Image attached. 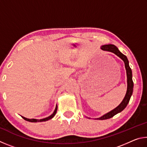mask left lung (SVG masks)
<instances>
[{"label":"left lung","instance_id":"obj_1","mask_svg":"<svg viewBox=\"0 0 147 147\" xmlns=\"http://www.w3.org/2000/svg\"><path fill=\"white\" fill-rule=\"evenodd\" d=\"M101 49L103 50V51L111 52V53H114L116 54L117 56H119L121 59H123L124 63V66H125L126 68V76H127V91H126L125 96H124L123 101L121 102V103L119 104L117 108L113 109V110L107 113L105 115L100 117L96 119H98V120H105V119H108L113 117L114 115H115L116 114L121 112V111L126 108V106L128 105L131 94H132L133 93L134 82L132 80V72H131V68L130 67V66H129V61L127 59V57L125 55H124L123 54H122L121 52L119 51L117 47L114 45H102L101 47Z\"/></svg>","mask_w":147,"mask_h":147}]
</instances>
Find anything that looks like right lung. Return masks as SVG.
I'll return each instance as SVG.
<instances>
[{
  "instance_id": "obj_1",
  "label": "right lung",
  "mask_w": 147,
  "mask_h": 147,
  "mask_svg": "<svg viewBox=\"0 0 147 147\" xmlns=\"http://www.w3.org/2000/svg\"><path fill=\"white\" fill-rule=\"evenodd\" d=\"M57 109H58V106H57V105L56 106V108H55V110H54V111L53 112V113L51 115H50L49 117H46L45 119H40V120H38V119H27L26 117H22L24 120L25 121H29V122H32V123H37V122H43V121H47L48 120H50V119H51L52 118H53L54 115H56V111H57Z\"/></svg>"
}]
</instances>
